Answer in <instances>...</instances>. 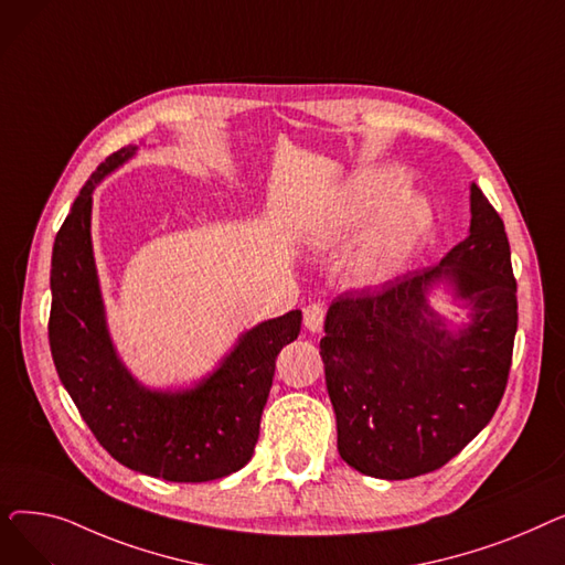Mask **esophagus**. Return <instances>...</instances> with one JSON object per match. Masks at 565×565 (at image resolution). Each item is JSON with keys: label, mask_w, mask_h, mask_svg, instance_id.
Here are the masks:
<instances>
[{"label": "esophagus", "mask_w": 565, "mask_h": 565, "mask_svg": "<svg viewBox=\"0 0 565 565\" xmlns=\"http://www.w3.org/2000/svg\"><path fill=\"white\" fill-rule=\"evenodd\" d=\"M324 324V305L322 302H309L305 307V328L309 332H322Z\"/></svg>", "instance_id": "esophagus-1"}]
</instances>
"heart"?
I'll return each instance as SVG.
<instances>
[{
    "instance_id": "heart-1",
    "label": "heart",
    "mask_w": 565,
    "mask_h": 565,
    "mask_svg": "<svg viewBox=\"0 0 565 565\" xmlns=\"http://www.w3.org/2000/svg\"><path fill=\"white\" fill-rule=\"evenodd\" d=\"M403 185L398 169H364L354 173L334 201L330 228L337 235L369 224L348 256V273L358 284L390 279L428 228L430 211L419 196L390 201Z\"/></svg>"
}]
</instances>
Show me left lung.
<instances>
[{
    "label": "left lung",
    "instance_id": "8db88e82",
    "mask_svg": "<svg viewBox=\"0 0 565 565\" xmlns=\"http://www.w3.org/2000/svg\"><path fill=\"white\" fill-rule=\"evenodd\" d=\"M441 278L472 307V322L458 335L425 302L427 288ZM515 332L511 245L499 213L473 183L469 235L439 265L345 290L330 305L320 358L341 458L387 481L447 465L494 417Z\"/></svg>",
    "mask_w": 565,
    "mask_h": 565
}]
</instances>
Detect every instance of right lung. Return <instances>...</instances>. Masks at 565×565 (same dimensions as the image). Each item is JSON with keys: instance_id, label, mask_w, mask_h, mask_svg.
Instances as JSON below:
<instances>
[{"instance_id": "right-lung-1", "label": "right lung", "mask_w": 565, "mask_h": 565, "mask_svg": "<svg viewBox=\"0 0 565 565\" xmlns=\"http://www.w3.org/2000/svg\"><path fill=\"white\" fill-rule=\"evenodd\" d=\"M135 146L111 153L82 188L52 249L47 337L58 380L103 449L121 465L173 483L215 481L256 449L275 362L298 339L302 311L243 334L222 366L190 392H148L111 348L92 252V192Z\"/></svg>"}]
</instances>
